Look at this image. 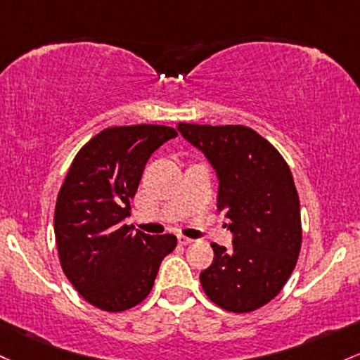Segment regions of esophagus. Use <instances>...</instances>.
Segmentation results:
<instances>
[{
  "label": "esophagus",
  "mask_w": 360,
  "mask_h": 360,
  "mask_svg": "<svg viewBox=\"0 0 360 360\" xmlns=\"http://www.w3.org/2000/svg\"><path fill=\"white\" fill-rule=\"evenodd\" d=\"M177 243H179L181 246H188V244L193 243V239L186 238V236H179V238H177Z\"/></svg>",
  "instance_id": "esophagus-1"
}]
</instances>
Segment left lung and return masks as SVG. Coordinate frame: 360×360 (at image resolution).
<instances>
[{"label": "left lung", "mask_w": 360, "mask_h": 360, "mask_svg": "<svg viewBox=\"0 0 360 360\" xmlns=\"http://www.w3.org/2000/svg\"><path fill=\"white\" fill-rule=\"evenodd\" d=\"M177 129L215 169L217 208L234 236L231 250L212 244L201 287L225 311L259 309L283 289L301 251V205L289 165L248 126L179 122Z\"/></svg>", "instance_id": "8db88e82"}]
</instances>
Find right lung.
I'll return each mask as SVG.
<instances>
[{"mask_svg": "<svg viewBox=\"0 0 360 360\" xmlns=\"http://www.w3.org/2000/svg\"><path fill=\"white\" fill-rule=\"evenodd\" d=\"M176 136L169 126H112L71 162L54 208L59 263L78 294L98 309L120 313L140 304L176 248V236H148L122 224L150 155Z\"/></svg>", "mask_w": 360, "mask_h": 360, "instance_id": "obj_1", "label": "right lung"}]
</instances>
